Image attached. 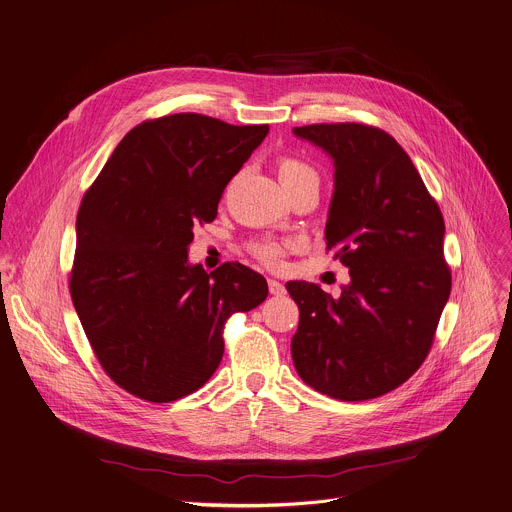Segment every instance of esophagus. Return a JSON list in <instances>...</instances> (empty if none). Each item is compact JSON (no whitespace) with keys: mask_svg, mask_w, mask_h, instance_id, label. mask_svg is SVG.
<instances>
[{"mask_svg":"<svg viewBox=\"0 0 512 512\" xmlns=\"http://www.w3.org/2000/svg\"><path fill=\"white\" fill-rule=\"evenodd\" d=\"M267 285H269V291L271 295H285V285L277 279H267Z\"/></svg>","mask_w":512,"mask_h":512,"instance_id":"esophagus-1","label":"esophagus"}]
</instances>
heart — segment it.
<instances>
[{"instance_id": "obj_1", "label": "heart", "mask_w": 512, "mask_h": 512, "mask_svg": "<svg viewBox=\"0 0 512 512\" xmlns=\"http://www.w3.org/2000/svg\"><path fill=\"white\" fill-rule=\"evenodd\" d=\"M277 173H279V181H281L283 189L295 187V185H303V183H313V185L319 183L315 168L309 166L307 162L299 160V158H293V156L279 158ZM251 251L263 263L277 265L281 261V255H283V245L277 243V241H271V239H263V241L253 243Z\"/></svg>"}]
</instances>
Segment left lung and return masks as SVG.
<instances>
[{
    "mask_svg": "<svg viewBox=\"0 0 512 512\" xmlns=\"http://www.w3.org/2000/svg\"><path fill=\"white\" fill-rule=\"evenodd\" d=\"M333 162L325 245L350 269L342 295L287 281L299 307L291 358L335 400L392 392L426 360L450 297L444 219L406 150L384 130L346 122L295 126Z\"/></svg>",
    "mask_w": 512,
    "mask_h": 512,
    "instance_id": "obj_1",
    "label": "left lung"
}]
</instances>
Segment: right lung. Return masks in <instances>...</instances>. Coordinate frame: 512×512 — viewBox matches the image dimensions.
Returning <instances> with one entry per match:
<instances>
[{"label":"right lung","instance_id":"1","mask_svg":"<svg viewBox=\"0 0 512 512\" xmlns=\"http://www.w3.org/2000/svg\"><path fill=\"white\" fill-rule=\"evenodd\" d=\"M267 132L191 112L142 122L84 195L70 293L100 366L128 394L162 404L197 392L223 360L225 321L265 301L263 275L241 263L207 273L189 245Z\"/></svg>","mask_w":512,"mask_h":512}]
</instances>
